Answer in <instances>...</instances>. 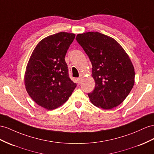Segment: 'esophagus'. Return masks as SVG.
<instances>
[{
  "instance_id": "obj_1",
  "label": "esophagus",
  "mask_w": 154,
  "mask_h": 154,
  "mask_svg": "<svg viewBox=\"0 0 154 154\" xmlns=\"http://www.w3.org/2000/svg\"><path fill=\"white\" fill-rule=\"evenodd\" d=\"M81 80H82V77H79L77 79V82H78V84H79V85L81 84Z\"/></svg>"
}]
</instances>
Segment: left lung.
I'll return each mask as SVG.
<instances>
[{
    "label": "left lung",
    "instance_id": "obj_1",
    "mask_svg": "<svg viewBox=\"0 0 154 154\" xmlns=\"http://www.w3.org/2000/svg\"><path fill=\"white\" fill-rule=\"evenodd\" d=\"M75 39L92 65L96 85L88 94L90 101L103 109L117 107L134 85L135 71L129 56L116 40L98 32L79 34Z\"/></svg>",
    "mask_w": 154,
    "mask_h": 154
}]
</instances>
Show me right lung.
<instances>
[{"instance_id":"1","label":"right lung","mask_w":154,"mask_h":154,"mask_svg":"<svg viewBox=\"0 0 154 154\" xmlns=\"http://www.w3.org/2000/svg\"><path fill=\"white\" fill-rule=\"evenodd\" d=\"M75 37L72 33L59 32L43 39L29 59L25 75L26 90L38 105L46 109L64 104L77 86L69 78L65 61Z\"/></svg>"}]
</instances>
